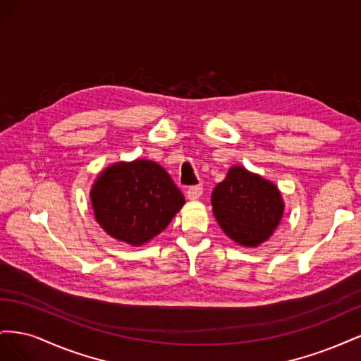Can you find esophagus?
<instances>
[{"instance_id":"obj_1","label":"esophagus","mask_w":361,"mask_h":361,"mask_svg":"<svg viewBox=\"0 0 361 361\" xmlns=\"http://www.w3.org/2000/svg\"><path fill=\"white\" fill-rule=\"evenodd\" d=\"M202 192H203V185H192V187H190L187 191V197L190 200H197L200 199Z\"/></svg>"}]
</instances>
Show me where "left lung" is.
I'll use <instances>...</instances> for the list:
<instances>
[{
	"instance_id": "obj_1",
	"label": "left lung",
	"mask_w": 361,
	"mask_h": 361,
	"mask_svg": "<svg viewBox=\"0 0 361 361\" xmlns=\"http://www.w3.org/2000/svg\"><path fill=\"white\" fill-rule=\"evenodd\" d=\"M214 215L235 243L256 247L267 241L283 215V200L274 183L232 167L212 191Z\"/></svg>"
}]
</instances>
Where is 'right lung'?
I'll return each instance as SVG.
<instances>
[{"instance_id":"right-lung-1","label":"right lung","mask_w":361,"mask_h":361,"mask_svg":"<svg viewBox=\"0 0 361 361\" xmlns=\"http://www.w3.org/2000/svg\"><path fill=\"white\" fill-rule=\"evenodd\" d=\"M92 204L104 231L130 245L161 233L185 203L170 174L154 161L108 167L93 185Z\"/></svg>"}]
</instances>
